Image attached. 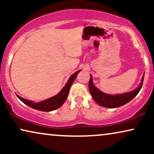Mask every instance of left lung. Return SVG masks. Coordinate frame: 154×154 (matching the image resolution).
Returning <instances> with one entry per match:
<instances>
[{"mask_svg": "<svg viewBox=\"0 0 154 154\" xmlns=\"http://www.w3.org/2000/svg\"><path fill=\"white\" fill-rule=\"evenodd\" d=\"M143 81H144V75H143L140 85L135 90L126 92V93L111 95V94L104 93L99 90L97 88H96L92 82V75H90L88 87H89L90 92L92 98L99 105L106 107V108H117V107H120L127 104L134 97H135L142 87Z\"/></svg>", "mask_w": 154, "mask_h": 154, "instance_id": "1", "label": "left lung"}]
</instances>
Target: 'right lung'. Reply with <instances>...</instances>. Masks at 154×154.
<instances>
[{
	"mask_svg": "<svg viewBox=\"0 0 154 154\" xmlns=\"http://www.w3.org/2000/svg\"><path fill=\"white\" fill-rule=\"evenodd\" d=\"M81 71V70L78 71L71 75L69 79L68 80V81H67V83H66V85H65L64 87L62 88V90L57 94H56V95L50 98H48L47 100L41 101V102H33L32 101L21 97L17 95V97L23 103L26 104L27 106H30L34 109H36V110L41 111H51L55 110V109L60 108L64 104L65 101H66L71 86L73 83V81H74L75 78H76L78 73Z\"/></svg>",
	"mask_w": 154,
	"mask_h": 154,
	"instance_id": "right-lung-1",
	"label": "right lung"
}]
</instances>
